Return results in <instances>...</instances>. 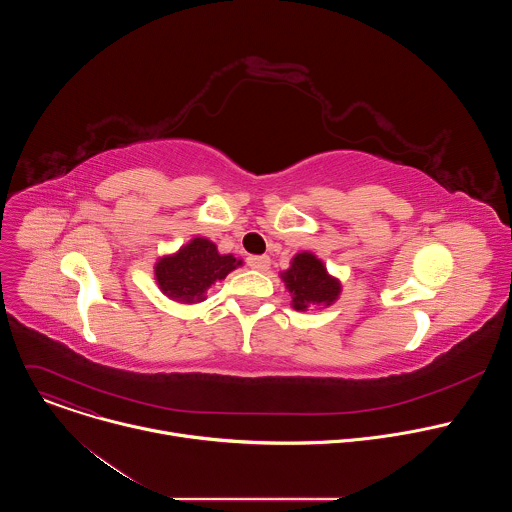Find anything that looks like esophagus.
<instances>
[{
	"mask_svg": "<svg viewBox=\"0 0 512 512\" xmlns=\"http://www.w3.org/2000/svg\"><path fill=\"white\" fill-rule=\"evenodd\" d=\"M269 263H271V259L267 255H251V257H247V265L251 269H257V271H267Z\"/></svg>",
	"mask_w": 512,
	"mask_h": 512,
	"instance_id": "34e87169",
	"label": "esophagus"
}]
</instances>
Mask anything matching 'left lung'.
Instances as JSON below:
<instances>
[{"label":"left lung","instance_id":"8db88e82","mask_svg":"<svg viewBox=\"0 0 512 512\" xmlns=\"http://www.w3.org/2000/svg\"><path fill=\"white\" fill-rule=\"evenodd\" d=\"M281 279L291 294V306L306 312L310 306H330L340 296V281L326 271L314 253H298Z\"/></svg>","mask_w":512,"mask_h":512}]
</instances>
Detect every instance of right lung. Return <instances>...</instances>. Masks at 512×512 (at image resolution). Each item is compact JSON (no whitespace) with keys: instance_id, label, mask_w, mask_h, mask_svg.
Here are the masks:
<instances>
[{"instance_id":"right-lung-1","label":"right lung","mask_w":512,"mask_h":512,"mask_svg":"<svg viewBox=\"0 0 512 512\" xmlns=\"http://www.w3.org/2000/svg\"><path fill=\"white\" fill-rule=\"evenodd\" d=\"M239 265H243L241 259L221 255L212 241L196 237L174 255L160 257L154 273L162 294L170 300L198 304L206 300V291L212 283L225 279Z\"/></svg>"}]
</instances>
